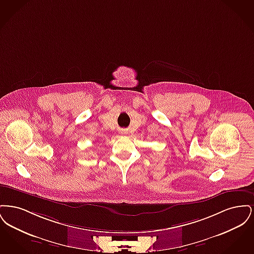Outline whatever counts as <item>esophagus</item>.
I'll return each instance as SVG.
<instances>
[{"label": "esophagus", "mask_w": 254, "mask_h": 254, "mask_svg": "<svg viewBox=\"0 0 254 254\" xmlns=\"http://www.w3.org/2000/svg\"><path fill=\"white\" fill-rule=\"evenodd\" d=\"M122 134H123V135H126V134H127V130H126V129L122 130Z\"/></svg>", "instance_id": "1"}]
</instances>
